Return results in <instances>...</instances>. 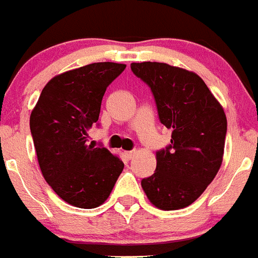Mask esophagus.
I'll return each instance as SVG.
<instances>
[{
	"label": "esophagus",
	"mask_w": 258,
	"mask_h": 258,
	"mask_svg": "<svg viewBox=\"0 0 258 258\" xmlns=\"http://www.w3.org/2000/svg\"><path fill=\"white\" fill-rule=\"evenodd\" d=\"M135 153H136L135 151H130V152H126V157H127V158H128V160H131L132 157L135 156Z\"/></svg>",
	"instance_id": "esophagus-1"
}]
</instances>
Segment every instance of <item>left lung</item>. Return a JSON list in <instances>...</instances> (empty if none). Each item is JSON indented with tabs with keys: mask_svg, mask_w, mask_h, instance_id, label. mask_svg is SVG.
I'll return each mask as SVG.
<instances>
[{
	"mask_svg": "<svg viewBox=\"0 0 258 258\" xmlns=\"http://www.w3.org/2000/svg\"><path fill=\"white\" fill-rule=\"evenodd\" d=\"M131 70L149 86L161 123L172 131L170 144L156 152V171L142 187L158 209H183L201 196L222 165L226 114L192 71L161 62L131 63Z\"/></svg>",
	"mask_w": 258,
	"mask_h": 258,
	"instance_id": "8db88e82",
	"label": "left lung"
}]
</instances>
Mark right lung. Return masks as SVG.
Returning <instances> with one entry per match:
<instances>
[{
  "mask_svg": "<svg viewBox=\"0 0 258 258\" xmlns=\"http://www.w3.org/2000/svg\"><path fill=\"white\" fill-rule=\"evenodd\" d=\"M126 64L97 62L54 76L31 113L30 128L42 175L73 207L105 203L124 163L106 148L88 144L105 91Z\"/></svg>",
  "mask_w": 258,
  "mask_h": 258,
  "instance_id": "obj_1",
  "label": "right lung"
}]
</instances>
